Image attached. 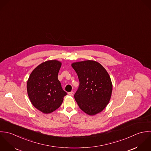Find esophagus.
I'll return each instance as SVG.
<instances>
[{
	"label": "esophagus",
	"mask_w": 151,
	"mask_h": 151,
	"mask_svg": "<svg viewBox=\"0 0 151 151\" xmlns=\"http://www.w3.org/2000/svg\"><path fill=\"white\" fill-rule=\"evenodd\" d=\"M68 94L69 96H73L74 94V92L73 91H70V92H69L68 93Z\"/></svg>",
	"instance_id": "obj_1"
}]
</instances>
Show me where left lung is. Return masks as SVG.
<instances>
[{
    "label": "left lung",
    "instance_id": "8db88e82",
    "mask_svg": "<svg viewBox=\"0 0 151 151\" xmlns=\"http://www.w3.org/2000/svg\"><path fill=\"white\" fill-rule=\"evenodd\" d=\"M79 87L74 97L79 108L89 116L102 111L109 104L113 91L111 78L99 62L86 60L73 62Z\"/></svg>",
    "mask_w": 151,
    "mask_h": 151
}]
</instances>
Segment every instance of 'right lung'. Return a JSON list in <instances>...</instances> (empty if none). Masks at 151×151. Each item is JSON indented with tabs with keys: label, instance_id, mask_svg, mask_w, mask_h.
Wrapping results in <instances>:
<instances>
[{
	"label": "right lung",
	"instance_id": "right-lung-1",
	"mask_svg": "<svg viewBox=\"0 0 151 151\" xmlns=\"http://www.w3.org/2000/svg\"><path fill=\"white\" fill-rule=\"evenodd\" d=\"M61 65L59 60L44 62L32 71L28 79L27 91L31 103L44 114L59 108L67 94L58 79Z\"/></svg>",
	"mask_w": 151,
	"mask_h": 151
}]
</instances>
